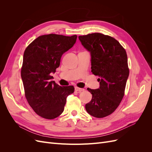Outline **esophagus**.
I'll return each mask as SVG.
<instances>
[{"mask_svg":"<svg viewBox=\"0 0 152 152\" xmlns=\"http://www.w3.org/2000/svg\"><path fill=\"white\" fill-rule=\"evenodd\" d=\"M75 90L76 91H77L78 93H81V92H82V91H85V89H84L79 88V87H75Z\"/></svg>","mask_w":152,"mask_h":152,"instance_id":"obj_1","label":"esophagus"}]
</instances>
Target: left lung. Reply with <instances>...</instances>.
<instances>
[{"instance_id": "1", "label": "left lung", "mask_w": 152, "mask_h": 152, "mask_svg": "<svg viewBox=\"0 0 152 152\" xmlns=\"http://www.w3.org/2000/svg\"><path fill=\"white\" fill-rule=\"evenodd\" d=\"M82 45L90 52L91 72L97 75L99 87L87 88L92 94L86 104L89 114L103 118L112 114L124 97L129 70L126 50L112 37L100 33L79 36Z\"/></svg>"}]
</instances>
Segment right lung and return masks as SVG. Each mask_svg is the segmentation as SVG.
Here are the masks:
<instances>
[{"instance_id": "add662e5", "label": "right lung", "mask_w": 152, "mask_h": 152, "mask_svg": "<svg viewBox=\"0 0 152 152\" xmlns=\"http://www.w3.org/2000/svg\"><path fill=\"white\" fill-rule=\"evenodd\" d=\"M77 36L48 34L39 36L24 52L21 76L27 102L41 117L53 119L63 113L72 86H63L50 79L61 58L76 42Z\"/></svg>"}]
</instances>
